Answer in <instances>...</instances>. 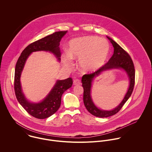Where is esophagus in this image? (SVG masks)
Listing matches in <instances>:
<instances>
[{
	"instance_id": "obj_1",
	"label": "esophagus",
	"mask_w": 152,
	"mask_h": 152,
	"mask_svg": "<svg viewBox=\"0 0 152 152\" xmlns=\"http://www.w3.org/2000/svg\"><path fill=\"white\" fill-rule=\"evenodd\" d=\"M81 84V80L79 79H76L74 80V85L77 86V85H80Z\"/></svg>"
}]
</instances>
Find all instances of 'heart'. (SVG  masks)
<instances>
[{
  "label": "heart",
  "instance_id": "b5f03b06",
  "mask_svg": "<svg viewBox=\"0 0 152 152\" xmlns=\"http://www.w3.org/2000/svg\"><path fill=\"white\" fill-rule=\"evenodd\" d=\"M109 44L107 40L89 36L74 39L69 43L68 53L63 58L66 67L71 58L79 59V66L86 72H94L104 65L108 57Z\"/></svg>",
  "mask_w": 152,
  "mask_h": 152
}]
</instances>
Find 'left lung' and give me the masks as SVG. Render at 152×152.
Returning a JSON list of instances; mask_svg holds the SVG:
<instances>
[{"label": "left lung", "mask_w": 152, "mask_h": 152, "mask_svg": "<svg viewBox=\"0 0 152 152\" xmlns=\"http://www.w3.org/2000/svg\"><path fill=\"white\" fill-rule=\"evenodd\" d=\"M107 37L113 47L114 51L112 56L107 63L95 72L84 75L81 80L82 86L84 88L83 100L84 105L89 113L99 118H107L118 113L129 98L134 86L135 71L130 56L118 44L108 36ZM113 69H121L126 71L129 78L130 86L123 100L118 106L112 110H103L98 108L93 102L90 94L91 88L94 79L99 76L102 72Z\"/></svg>", "instance_id": "1"}]
</instances>
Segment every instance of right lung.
Returning a JSON list of instances; mask_svg holds the SVG:
<instances>
[{"label": "right lung", "instance_id": "right-lung-1", "mask_svg": "<svg viewBox=\"0 0 152 152\" xmlns=\"http://www.w3.org/2000/svg\"><path fill=\"white\" fill-rule=\"evenodd\" d=\"M66 33L67 31H57L29 44L22 51L17 61L14 84L17 99L30 115L37 119L48 118L57 111L61 105L62 95L72 86V79L68 78L63 80H57L54 87L43 101L37 103L31 102L27 99L22 90L20 77L23 69L28 57L35 51H48L53 54L57 60L60 61L61 54L59 48L60 42Z\"/></svg>", "mask_w": 152, "mask_h": 152}]
</instances>
